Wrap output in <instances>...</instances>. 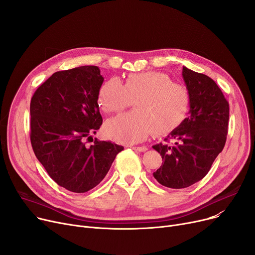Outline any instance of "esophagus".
Listing matches in <instances>:
<instances>
[{
	"instance_id": "obj_1",
	"label": "esophagus",
	"mask_w": 255,
	"mask_h": 255,
	"mask_svg": "<svg viewBox=\"0 0 255 255\" xmlns=\"http://www.w3.org/2000/svg\"><path fill=\"white\" fill-rule=\"evenodd\" d=\"M131 149L132 150H134V151H138V152H145L146 150H148V148H146V146H131Z\"/></svg>"
}]
</instances>
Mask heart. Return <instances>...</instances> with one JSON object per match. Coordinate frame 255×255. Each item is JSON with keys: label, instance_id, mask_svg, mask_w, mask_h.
<instances>
[{"label": "heart", "instance_id": "1", "mask_svg": "<svg viewBox=\"0 0 255 255\" xmlns=\"http://www.w3.org/2000/svg\"><path fill=\"white\" fill-rule=\"evenodd\" d=\"M135 111L110 119L104 125L107 137L123 143H135L153 135L171 132L186 119L190 109L189 90L173 83L166 73L148 71L130 73L122 84L112 77L100 86L97 103L107 114L123 111L129 105Z\"/></svg>", "mask_w": 255, "mask_h": 255}]
</instances>
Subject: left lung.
<instances>
[{
    "label": "left lung",
    "mask_w": 255,
    "mask_h": 255,
    "mask_svg": "<svg viewBox=\"0 0 255 255\" xmlns=\"http://www.w3.org/2000/svg\"><path fill=\"white\" fill-rule=\"evenodd\" d=\"M182 75L191 97L189 117L165 138L176 139L172 146L153 145L163 160L153 176L172 189L186 188L207 175L224 148L230 119L229 102L211 77L186 67Z\"/></svg>",
    "instance_id": "8db88e82"
}]
</instances>
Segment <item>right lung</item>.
I'll return each instance as SVG.
<instances>
[{
	"instance_id": "add662e5",
	"label": "right lung",
	"mask_w": 255,
	"mask_h": 255,
	"mask_svg": "<svg viewBox=\"0 0 255 255\" xmlns=\"http://www.w3.org/2000/svg\"><path fill=\"white\" fill-rule=\"evenodd\" d=\"M103 80L97 66L58 71L31 99L33 151L49 177L75 193L96 187L124 150L112 141H85L102 124L97 93Z\"/></svg>"
}]
</instances>
